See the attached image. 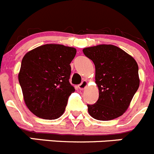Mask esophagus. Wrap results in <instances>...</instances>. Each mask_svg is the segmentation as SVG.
Masks as SVG:
<instances>
[{
  "label": "esophagus",
  "mask_w": 154,
  "mask_h": 154,
  "mask_svg": "<svg viewBox=\"0 0 154 154\" xmlns=\"http://www.w3.org/2000/svg\"><path fill=\"white\" fill-rule=\"evenodd\" d=\"M87 85H88V82L86 81V80H84V81L82 82L81 84L79 85V89H81V90H83V89H84Z\"/></svg>",
  "instance_id": "34e87169"
}]
</instances>
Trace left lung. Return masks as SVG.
<instances>
[{"label":"left lung","mask_w":154,"mask_h":154,"mask_svg":"<svg viewBox=\"0 0 154 154\" xmlns=\"http://www.w3.org/2000/svg\"><path fill=\"white\" fill-rule=\"evenodd\" d=\"M95 66V82L99 98L88 104L91 116L108 121L122 116L129 106L140 84L135 60L121 48L100 45L83 49Z\"/></svg>","instance_id":"8db88e82"}]
</instances>
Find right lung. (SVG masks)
I'll return each instance as SVG.
<instances>
[{"label":"right lung","mask_w":154,"mask_h":154,"mask_svg":"<svg viewBox=\"0 0 154 154\" xmlns=\"http://www.w3.org/2000/svg\"><path fill=\"white\" fill-rule=\"evenodd\" d=\"M76 49L56 44L38 47L23 58L18 78L29 110L45 119H56L64 112L69 95V83Z\"/></svg>","instance_id":"add662e5"}]
</instances>
